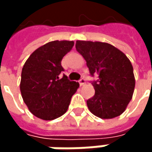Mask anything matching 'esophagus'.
<instances>
[{"label":"esophagus","mask_w":152,"mask_h":152,"mask_svg":"<svg viewBox=\"0 0 152 152\" xmlns=\"http://www.w3.org/2000/svg\"><path fill=\"white\" fill-rule=\"evenodd\" d=\"M85 83H86V81H85V79H84V78H81V79L79 80V84H80L81 86L84 85Z\"/></svg>","instance_id":"obj_1"}]
</instances>
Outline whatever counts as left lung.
<instances>
[{
    "label": "left lung",
    "mask_w": 152,
    "mask_h": 152,
    "mask_svg": "<svg viewBox=\"0 0 152 152\" xmlns=\"http://www.w3.org/2000/svg\"><path fill=\"white\" fill-rule=\"evenodd\" d=\"M76 51L86 61L95 95L87 100L91 113L101 119L120 116L130 102L136 80L129 59L121 50L105 42L77 40Z\"/></svg>",
    "instance_id": "8db88e82"
}]
</instances>
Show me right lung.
<instances>
[{"instance_id":"right-lung-1","label":"right lung","mask_w":152,"mask_h":152,"mask_svg":"<svg viewBox=\"0 0 152 152\" xmlns=\"http://www.w3.org/2000/svg\"><path fill=\"white\" fill-rule=\"evenodd\" d=\"M74 41L54 40L36 49L25 61L20 91L23 102L38 118L52 121L63 115L79 83L60 78L64 70L62 58L72 49Z\"/></svg>"}]
</instances>
